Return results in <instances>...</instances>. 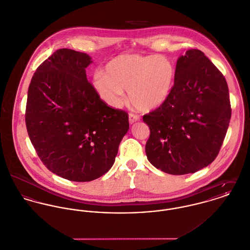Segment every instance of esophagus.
Returning a JSON list of instances; mask_svg holds the SVG:
<instances>
[{"instance_id":"34e87169","label":"esophagus","mask_w":250,"mask_h":250,"mask_svg":"<svg viewBox=\"0 0 250 250\" xmlns=\"http://www.w3.org/2000/svg\"><path fill=\"white\" fill-rule=\"evenodd\" d=\"M128 120H129L130 124H133V123H135V122L140 120V116L136 115V114H133V113H129L128 114Z\"/></svg>"}]
</instances>
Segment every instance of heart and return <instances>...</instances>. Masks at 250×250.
I'll return each mask as SVG.
<instances>
[{"label": "heart", "instance_id": "heart-1", "mask_svg": "<svg viewBox=\"0 0 250 250\" xmlns=\"http://www.w3.org/2000/svg\"><path fill=\"white\" fill-rule=\"evenodd\" d=\"M175 81V67L164 56L121 55L106 64L104 73L94 75L93 86L101 99L112 107L126 101L141 111L157 109L168 99Z\"/></svg>", "mask_w": 250, "mask_h": 250}]
</instances>
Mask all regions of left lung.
<instances>
[{
	"mask_svg": "<svg viewBox=\"0 0 250 250\" xmlns=\"http://www.w3.org/2000/svg\"><path fill=\"white\" fill-rule=\"evenodd\" d=\"M231 118L226 81L211 60L192 49L179 56L166 103L143 117L150 135L148 161L182 175L210 165L218 156Z\"/></svg>",
	"mask_w": 250,
	"mask_h": 250,
	"instance_id": "1",
	"label": "left lung"
}]
</instances>
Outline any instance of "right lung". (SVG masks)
<instances>
[{"label": "right lung", "instance_id": "right-lung-1", "mask_svg": "<svg viewBox=\"0 0 250 250\" xmlns=\"http://www.w3.org/2000/svg\"><path fill=\"white\" fill-rule=\"evenodd\" d=\"M87 54L59 49L34 73L28 91L26 125L43 164L76 182L105 174L129 128L126 112L102 101L87 81Z\"/></svg>", "mask_w": 250, "mask_h": 250}]
</instances>
